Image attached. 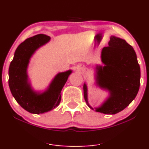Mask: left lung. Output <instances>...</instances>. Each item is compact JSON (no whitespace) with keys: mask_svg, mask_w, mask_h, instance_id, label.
Masks as SVG:
<instances>
[{"mask_svg":"<svg viewBox=\"0 0 149 149\" xmlns=\"http://www.w3.org/2000/svg\"><path fill=\"white\" fill-rule=\"evenodd\" d=\"M101 51L104 65L96 66V85L109 92V97L95 108L101 113L113 115L127 107L136 96L140 88V69L134 50L125 40L111 36ZM84 96L88 106V88L84 84Z\"/></svg>","mask_w":149,"mask_h":149,"instance_id":"left-lung-1","label":"left lung"}]
</instances>
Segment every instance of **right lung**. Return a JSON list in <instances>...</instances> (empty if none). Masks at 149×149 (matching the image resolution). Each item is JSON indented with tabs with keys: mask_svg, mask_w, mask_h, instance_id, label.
Returning <instances> with one entry per match:
<instances>
[{
	"mask_svg": "<svg viewBox=\"0 0 149 149\" xmlns=\"http://www.w3.org/2000/svg\"><path fill=\"white\" fill-rule=\"evenodd\" d=\"M50 40L51 38L45 34L26 39L17 48L9 66V85L12 95L22 108L31 113H44L56 107L61 99L63 88L72 72L68 70L58 73L42 93L32 88L27 72L30 60L35 52Z\"/></svg>",
	"mask_w": 149,
	"mask_h": 149,
	"instance_id": "1",
	"label": "right lung"
}]
</instances>
